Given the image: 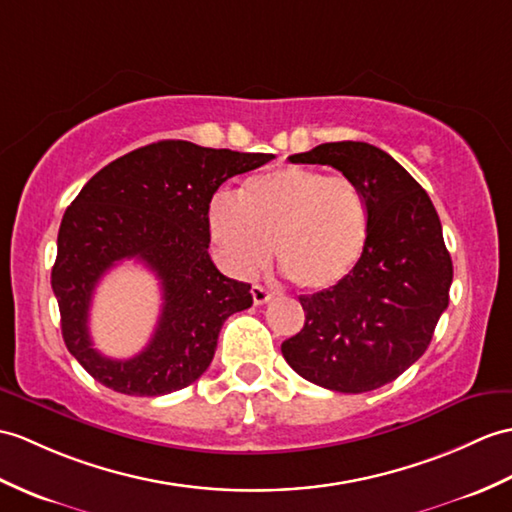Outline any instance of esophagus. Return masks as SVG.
I'll return each instance as SVG.
<instances>
[{
  "instance_id": "esophagus-1",
  "label": "esophagus",
  "mask_w": 512,
  "mask_h": 512,
  "mask_svg": "<svg viewBox=\"0 0 512 512\" xmlns=\"http://www.w3.org/2000/svg\"><path fill=\"white\" fill-rule=\"evenodd\" d=\"M251 294H253L255 305H264V303H268V301L272 299V292H268V290L264 288V285H253Z\"/></svg>"
}]
</instances>
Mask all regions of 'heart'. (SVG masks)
I'll use <instances>...</instances> for the list:
<instances>
[{
  "mask_svg": "<svg viewBox=\"0 0 512 512\" xmlns=\"http://www.w3.org/2000/svg\"><path fill=\"white\" fill-rule=\"evenodd\" d=\"M209 231L235 275L266 268L277 244V264L294 285L329 290L360 264L368 205L351 178L288 165L251 176L237 198H213Z\"/></svg>",
  "mask_w": 512,
  "mask_h": 512,
  "instance_id": "1",
  "label": "heart"
}]
</instances>
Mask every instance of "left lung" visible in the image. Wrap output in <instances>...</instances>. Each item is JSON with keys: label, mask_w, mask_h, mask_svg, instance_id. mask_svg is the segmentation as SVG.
<instances>
[{"label": "left lung", "mask_w": 512, "mask_h": 512, "mask_svg": "<svg viewBox=\"0 0 512 512\" xmlns=\"http://www.w3.org/2000/svg\"><path fill=\"white\" fill-rule=\"evenodd\" d=\"M331 165L362 189L368 240L360 264L336 288L301 294L305 325L281 353L307 382L368 392L397 379L430 347L454 279L443 227L425 189L364 141H334L292 154Z\"/></svg>", "instance_id": "1"}]
</instances>
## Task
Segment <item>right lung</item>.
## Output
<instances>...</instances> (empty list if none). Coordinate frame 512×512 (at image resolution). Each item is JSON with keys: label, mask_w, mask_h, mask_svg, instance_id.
<instances>
[{"label": "right lung", "mask_w": 512, "mask_h": 512, "mask_svg": "<svg viewBox=\"0 0 512 512\" xmlns=\"http://www.w3.org/2000/svg\"><path fill=\"white\" fill-rule=\"evenodd\" d=\"M270 159L168 139L115 159L80 189L58 231L52 290L67 349L95 382L159 397L207 371L224 320L253 305L251 285L224 277L209 257L211 198L231 176ZM124 258L158 275L164 307L149 347L113 361L92 349L88 307L94 285Z\"/></svg>", "instance_id": "obj_1"}]
</instances>
